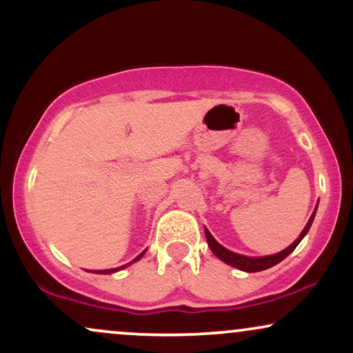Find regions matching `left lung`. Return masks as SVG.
<instances>
[{"instance_id":"8db88e82","label":"left lung","mask_w":353,"mask_h":353,"mask_svg":"<svg viewBox=\"0 0 353 353\" xmlns=\"http://www.w3.org/2000/svg\"><path fill=\"white\" fill-rule=\"evenodd\" d=\"M314 216H315V210L314 214H312V217L309 219V222H307L305 229L302 230L301 236L295 239V242L292 245L287 247L285 250H282V252L279 254H274V255H267V257H245V255H241V254H236V252H230V250L225 249V247H222L219 242L210 236V232L208 229H205V239H208V244L210 247V250H212L214 254L217 255L221 261H224L225 264L236 267V269H241V270H245V272H259V270H265L269 269V267H272L275 264H279V262L283 261V259L287 257L295 247L299 245V242L302 241L303 236H305L307 232H309L310 225H312V221H314Z\"/></svg>"}]
</instances>
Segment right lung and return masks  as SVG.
Segmentation results:
<instances>
[{
    "label": "right lung",
    "instance_id": "obj_1",
    "mask_svg": "<svg viewBox=\"0 0 353 353\" xmlns=\"http://www.w3.org/2000/svg\"><path fill=\"white\" fill-rule=\"evenodd\" d=\"M143 255H144V252H143V254H139V255H137V257L134 259V262H136V261H139V259H141V257H143ZM125 265H129V264H125ZM125 265H123V267H125ZM123 267H119V269H123ZM119 269H109V270H98V274H111V272H116V270H119Z\"/></svg>",
    "mask_w": 353,
    "mask_h": 353
}]
</instances>
